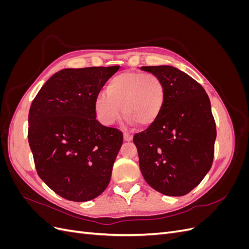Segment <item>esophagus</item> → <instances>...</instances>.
<instances>
[{"label":"esophagus","instance_id":"esophagus-1","mask_svg":"<svg viewBox=\"0 0 249 249\" xmlns=\"http://www.w3.org/2000/svg\"><path fill=\"white\" fill-rule=\"evenodd\" d=\"M124 140L126 142H130L133 140V135L130 133H124Z\"/></svg>","mask_w":249,"mask_h":249}]
</instances>
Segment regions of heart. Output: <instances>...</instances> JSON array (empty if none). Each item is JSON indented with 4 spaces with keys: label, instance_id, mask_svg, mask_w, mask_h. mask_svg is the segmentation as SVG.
<instances>
[{
    "label": "heart",
    "instance_id": "obj_1",
    "mask_svg": "<svg viewBox=\"0 0 249 249\" xmlns=\"http://www.w3.org/2000/svg\"><path fill=\"white\" fill-rule=\"evenodd\" d=\"M166 90L160 77L154 73L124 71L113 78L107 93L96 95V116L105 125L115 124L123 114L130 124L152 125L159 118Z\"/></svg>",
    "mask_w": 249,
    "mask_h": 249
}]
</instances>
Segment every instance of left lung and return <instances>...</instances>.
<instances>
[{
	"mask_svg": "<svg viewBox=\"0 0 249 249\" xmlns=\"http://www.w3.org/2000/svg\"><path fill=\"white\" fill-rule=\"evenodd\" d=\"M157 74L166 96L157 122L134 136L139 166L146 183L168 196H183L211 169L216 124L205 89L170 65L142 66Z\"/></svg>",
	"mask_w": 249,
	"mask_h": 249,
	"instance_id": "1",
	"label": "left lung"
}]
</instances>
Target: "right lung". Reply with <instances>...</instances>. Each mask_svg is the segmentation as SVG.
<instances>
[{"instance_id":"right-lung-1","label":"right lung","mask_w":249,"mask_h":249,"mask_svg":"<svg viewBox=\"0 0 249 249\" xmlns=\"http://www.w3.org/2000/svg\"><path fill=\"white\" fill-rule=\"evenodd\" d=\"M119 66L64 69L29 111V145L39 178L60 196L88 201L106 189L123 133L96 120L94 101Z\"/></svg>"}]
</instances>
